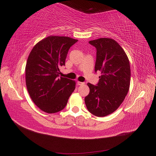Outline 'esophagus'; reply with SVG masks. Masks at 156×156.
<instances>
[{
  "label": "esophagus",
  "instance_id": "esophagus-1",
  "mask_svg": "<svg viewBox=\"0 0 156 156\" xmlns=\"http://www.w3.org/2000/svg\"><path fill=\"white\" fill-rule=\"evenodd\" d=\"M77 84H78V85H83V84H84V83H83V82H80V81H78V82H77Z\"/></svg>",
  "mask_w": 156,
  "mask_h": 156
}]
</instances>
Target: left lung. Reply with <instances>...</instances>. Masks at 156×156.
Segmentation results:
<instances>
[{"label":"left lung","instance_id":"obj_1","mask_svg":"<svg viewBox=\"0 0 156 156\" xmlns=\"http://www.w3.org/2000/svg\"><path fill=\"white\" fill-rule=\"evenodd\" d=\"M88 43L96 49L95 72L101 73L96 85L88 83V95L84 98L88 111L98 117L115 111L128 92L130 66L124 49L111 38H99Z\"/></svg>","mask_w":156,"mask_h":156}]
</instances>
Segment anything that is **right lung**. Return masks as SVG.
Returning a JSON list of instances; mask_svg holds the SVG:
<instances>
[{
  "label": "right lung",
  "instance_id": "obj_1",
  "mask_svg": "<svg viewBox=\"0 0 156 156\" xmlns=\"http://www.w3.org/2000/svg\"><path fill=\"white\" fill-rule=\"evenodd\" d=\"M78 40L51 36L39 41L28 57L26 85L36 105L48 113L62 111L75 88V82L60 77L69 48Z\"/></svg>",
  "mask_w": 156,
  "mask_h": 156
}]
</instances>
